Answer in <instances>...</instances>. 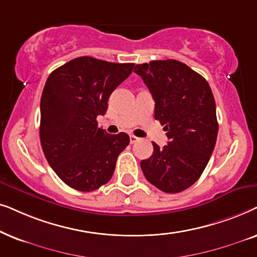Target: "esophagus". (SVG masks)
Returning <instances> with one entry per match:
<instances>
[{
    "label": "esophagus",
    "mask_w": 257,
    "mask_h": 257,
    "mask_svg": "<svg viewBox=\"0 0 257 257\" xmlns=\"http://www.w3.org/2000/svg\"><path fill=\"white\" fill-rule=\"evenodd\" d=\"M129 140H131V143H132V145H134V143L135 142H138L139 141V138H136V136H134V135H131V136H129Z\"/></svg>",
    "instance_id": "obj_1"
}]
</instances>
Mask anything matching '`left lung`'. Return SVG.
Wrapping results in <instances>:
<instances>
[{
  "label": "left lung",
  "mask_w": 257,
  "mask_h": 257,
  "mask_svg": "<svg viewBox=\"0 0 257 257\" xmlns=\"http://www.w3.org/2000/svg\"><path fill=\"white\" fill-rule=\"evenodd\" d=\"M155 101V118L164 125L168 145L141 161L146 179L164 193L175 194L200 179L215 148L216 104L206 78L176 60L136 64Z\"/></svg>",
  "instance_id": "obj_1"
}]
</instances>
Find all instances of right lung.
<instances>
[{
  "mask_svg": "<svg viewBox=\"0 0 257 257\" xmlns=\"http://www.w3.org/2000/svg\"><path fill=\"white\" fill-rule=\"evenodd\" d=\"M134 63L77 57L49 75L41 97L40 139L44 156L67 186L93 191L114 174L116 160L129 145L125 133L108 134L96 117L108 98L132 74Z\"/></svg>",
  "mask_w": 257,
  "mask_h": 257,
  "instance_id": "1",
  "label": "right lung"
}]
</instances>
